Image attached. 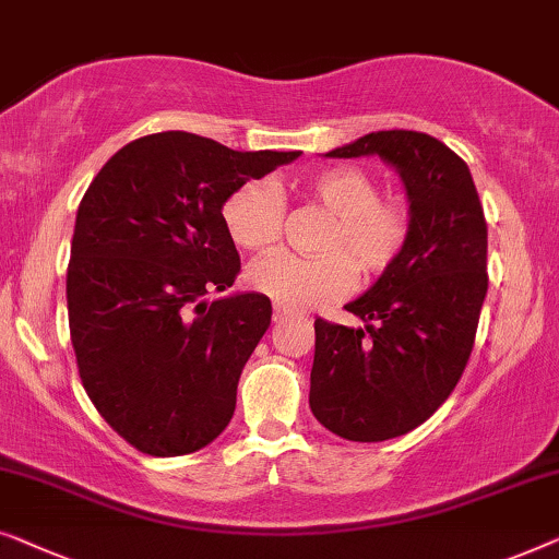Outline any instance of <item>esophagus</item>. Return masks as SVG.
I'll return each instance as SVG.
<instances>
[{
  "label": "esophagus",
  "instance_id": "1",
  "mask_svg": "<svg viewBox=\"0 0 559 559\" xmlns=\"http://www.w3.org/2000/svg\"><path fill=\"white\" fill-rule=\"evenodd\" d=\"M290 313H294V311H290V309H286V306H281V304H276V306H273V319H276V321H281V319H286V317H290Z\"/></svg>",
  "mask_w": 559,
  "mask_h": 559
}]
</instances>
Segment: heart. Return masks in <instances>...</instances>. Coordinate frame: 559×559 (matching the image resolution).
Instances as JSON below:
<instances>
[{
	"label": "heart",
	"instance_id": "obj_1",
	"mask_svg": "<svg viewBox=\"0 0 559 559\" xmlns=\"http://www.w3.org/2000/svg\"><path fill=\"white\" fill-rule=\"evenodd\" d=\"M380 190V179L355 164L304 179V198L329 212L321 255H263L248 269V286L286 309H311L352 290L357 271L377 278L395 269L413 238V207L403 194ZM219 215L235 246L261 250L281 238L286 198L269 177L248 179L227 194Z\"/></svg>",
	"mask_w": 559,
	"mask_h": 559
}]
</instances>
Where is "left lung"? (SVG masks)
Wrapping results in <instances>:
<instances>
[{"mask_svg": "<svg viewBox=\"0 0 559 559\" xmlns=\"http://www.w3.org/2000/svg\"><path fill=\"white\" fill-rule=\"evenodd\" d=\"M377 154L403 177L413 238L397 265L344 306L365 326L317 319L309 405L340 438L377 443L426 423L459 384L476 340L486 217L466 162L420 131H374L326 156Z\"/></svg>", "mask_w": 559, "mask_h": 559, "instance_id": "left-lung-1", "label": "left lung"}]
</instances>
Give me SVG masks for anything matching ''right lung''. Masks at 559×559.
Returning a JSON list of instances; mask_svg holds the SVG:
<instances>
[{"mask_svg":"<svg viewBox=\"0 0 559 559\" xmlns=\"http://www.w3.org/2000/svg\"><path fill=\"white\" fill-rule=\"evenodd\" d=\"M298 154L148 133L85 190L68 263L70 342L91 403L136 451H200L230 423L273 309L263 294L207 301L240 273L219 210L235 187Z\"/></svg>","mask_w":559,"mask_h":559,"instance_id":"1","label":"right lung"}]
</instances>
